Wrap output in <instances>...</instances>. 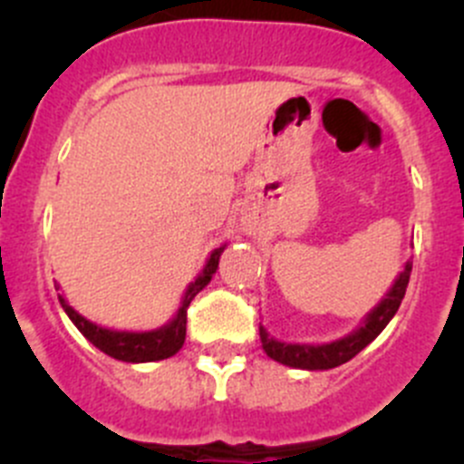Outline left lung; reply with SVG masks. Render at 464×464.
I'll list each match as a JSON object with an SVG mask.
<instances>
[{
  "instance_id": "obj_1",
  "label": "left lung",
  "mask_w": 464,
  "mask_h": 464,
  "mask_svg": "<svg viewBox=\"0 0 464 464\" xmlns=\"http://www.w3.org/2000/svg\"><path fill=\"white\" fill-rule=\"evenodd\" d=\"M411 269H413V265L409 260L404 265V269L400 271V276L395 278L392 287L388 289L386 296L368 312L362 325L354 332H350L348 336H343V339L330 341V343H285V341L274 339L260 325L262 350L274 362L289 368H301V371H330V368L350 362L354 354L362 353L368 343H372L382 334L383 327L391 323L395 312L400 310V303L404 298L406 287H409Z\"/></svg>"
}]
</instances>
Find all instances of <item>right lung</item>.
I'll return each mask as SVG.
<instances>
[{
  "mask_svg": "<svg viewBox=\"0 0 464 464\" xmlns=\"http://www.w3.org/2000/svg\"><path fill=\"white\" fill-rule=\"evenodd\" d=\"M222 245L219 249H215L213 254L206 260L202 274L195 278V283L188 285L184 298H181V305L177 310V314L172 316L166 325L157 327V330L150 332H121V330H110V327H101L96 323L87 321L85 316L78 314L67 301H64L63 294H58L60 305L67 312V316L72 319L73 325L81 330V334L85 336L89 343L96 345L101 353L110 354V357L119 359V362L128 363H145V362H161V359L172 357L181 350L186 341V312H188L190 301L198 296L199 292L210 283L213 274L218 271L219 256L224 251Z\"/></svg>",
  "mask_w": 464,
  "mask_h": 464,
  "instance_id": "1",
  "label": "right lung"
}]
</instances>
